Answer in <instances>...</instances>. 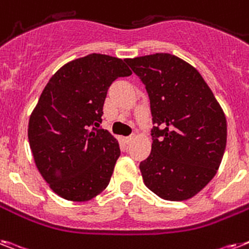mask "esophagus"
<instances>
[{
  "label": "esophagus",
  "mask_w": 249,
  "mask_h": 249,
  "mask_svg": "<svg viewBox=\"0 0 249 249\" xmlns=\"http://www.w3.org/2000/svg\"><path fill=\"white\" fill-rule=\"evenodd\" d=\"M134 139H135V134H131V135H129V137H125L124 141H125V143H131L133 141H134Z\"/></svg>",
  "instance_id": "obj_1"
}]
</instances>
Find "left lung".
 Instances as JSON below:
<instances>
[{
    "label": "left lung",
    "instance_id": "left-lung-1",
    "mask_svg": "<svg viewBox=\"0 0 249 249\" xmlns=\"http://www.w3.org/2000/svg\"><path fill=\"white\" fill-rule=\"evenodd\" d=\"M148 93L152 149L143 181L166 201H185L217 173L226 147V118L201 74L181 58L155 53L128 58Z\"/></svg>",
    "mask_w": 249,
    "mask_h": 249
}]
</instances>
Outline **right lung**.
Wrapping results in <instances>:
<instances>
[{
    "label": "right lung",
    "mask_w": 249,
    "mask_h": 249,
    "mask_svg": "<svg viewBox=\"0 0 249 249\" xmlns=\"http://www.w3.org/2000/svg\"><path fill=\"white\" fill-rule=\"evenodd\" d=\"M129 75L121 58L90 53L58 69L44 87L28 139L38 171L60 197L89 201L110 183L120 148L100 128L101 116L112 82Z\"/></svg>",
    "instance_id": "right-lung-1"
}]
</instances>
